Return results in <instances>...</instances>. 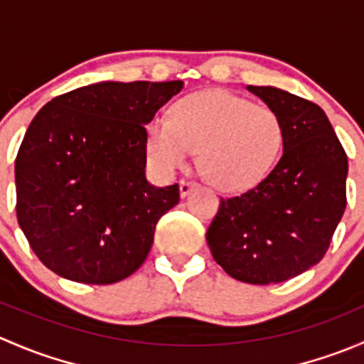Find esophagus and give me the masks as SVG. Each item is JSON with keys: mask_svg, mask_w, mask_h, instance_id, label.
I'll return each mask as SVG.
<instances>
[{"mask_svg": "<svg viewBox=\"0 0 364 364\" xmlns=\"http://www.w3.org/2000/svg\"><path fill=\"white\" fill-rule=\"evenodd\" d=\"M197 186L196 181H188V179H181L179 181V193H181V197H186L190 192H192L193 188Z\"/></svg>", "mask_w": 364, "mask_h": 364, "instance_id": "obj_1", "label": "esophagus"}]
</instances>
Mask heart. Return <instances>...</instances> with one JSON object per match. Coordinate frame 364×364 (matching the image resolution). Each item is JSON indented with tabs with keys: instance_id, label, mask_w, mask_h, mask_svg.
Returning <instances> with one entry per match:
<instances>
[{
	"instance_id": "1",
	"label": "heart",
	"mask_w": 364,
	"mask_h": 364,
	"mask_svg": "<svg viewBox=\"0 0 364 364\" xmlns=\"http://www.w3.org/2000/svg\"><path fill=\"white\" fill-rule=\"evenodd\" d=\"M280 114L229 91L213 90L176 102L165 117L146 124V153L160 174H174L199 151V167L223 192L259 185L284 149Z\"/></svg>"
}]
</instances>
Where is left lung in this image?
<instances>
[{
    "mask_svg": "<svg viewBox=\"0 0 364 364\" xmlns=\"http://www.w3.org/2000/svg\"><path fill=\"white\" fill-rule=\"evenodd\" d=\"M284 121V155L253 188L220 200L205 240L227 274L253 285L318 264L347 205L348 161L317 104L273 86H247Z\"/></svg>",
    "mask_w": 364,
    "mask_h": 364,
    "instance_id": "1",
    "label": "left lung"
}]
</instances>
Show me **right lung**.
<instances>
[{
    "label": "right lung",
    "instance_id": "1",
    "mask_svg": "<svg viewBox=\"0 0 364 364\" xmlns=\"http://www.w3.org/2000/svg\"><path fill=\"white\" fill-rule=\"evenodd\" d=\"M183 90L168 82H97L53 98L16 159L17 220L31 250L60 277L124 280L151 250L179 186L146 179V127Z\"/></svg>",
    "mask_w": 364,
    "mask_h": 364
}]
</instances>
